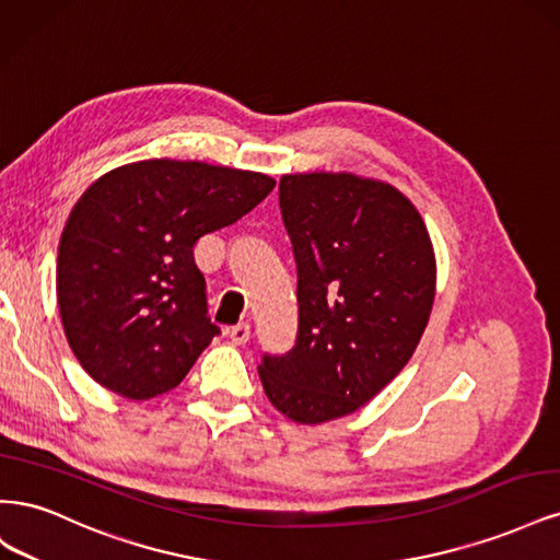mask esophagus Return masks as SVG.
<instances>
[{
	"label": "esophagus",
	"mask_w": 560,
	"mask_h": 560,
	"mask_svg": "<svg viewBox=\"0 0 560 560\" xmlns=\"http://www.w3.org/2000/svg\"><path fill=\"white\" fill-rule=\"evenodd\" d=\"M226 336L235 346H243L249 341V325H245V322H241V325H233L226 329Z\"/></svg>",
	"instance_id": "1"
}]
</instances>
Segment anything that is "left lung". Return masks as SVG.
<instances>
[{"label": "left lung", "mask_w": 560, "mask_h": 560, "mask_svg": "<svg viewBox=\"0 0 560 560\" xmlns=\"http://www.w3.org/2000/svg\"><path fill=\"white\" fill-rule=\"evenodd\" d=\"M280 212L299 282V334L264 354L268 401L294 422L354 413L411 360L436 290L434 247L413 202L352 173L280 179Z\"/></svg>", "instance_id": "obj_1"}]
</instances>
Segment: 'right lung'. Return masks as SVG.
I'll return each mask as SVG.
<instances>
[{"instance_id":"right-lung-1","label":"right lung","mask_w":560,"mask_h":560,"mask_svg":"<svg viewBox=\"0 0 560 560\" xmlns=\"http://www.w3.org/2000/svg\"><path fill=\"white\" fill-rule=\"evenodd\" d=\"M273 186L264 173L149 159L83 191L60 235L56 294L67 343L95 383L135 401L182 383L219 334L194 245Z\"/></svg>"}]
</instances>
